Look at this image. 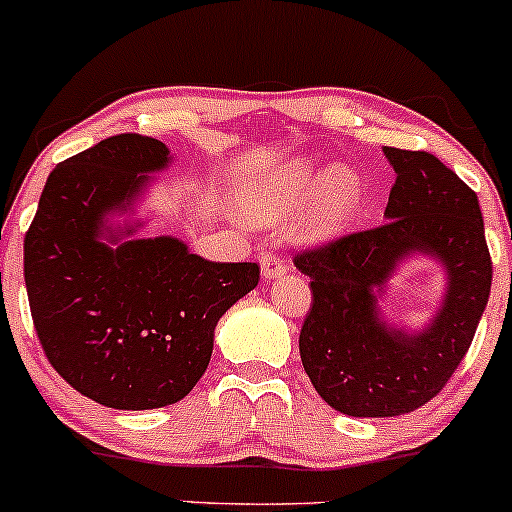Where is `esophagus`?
Instances as JSON below:
<instances>
[{
    "label": "esophagus",
    "mask_w": 512,
    "mask_h": 512,
    "mask_svg": "<svg viewBox=\"0 0 512 512\" xmlns=\"http://www.w3.org/2000/svg\"><path fill=\"white\" fill-rule=\"evenodd\" d=\"M258 263H261V275H263V278H266V280L280 278V275H283V273L287 271V266H285L283 258L271 254V251H266V254L258 256Z\"/></svg>",
    "instance_id": "esophagus-1"
}]
</instances>
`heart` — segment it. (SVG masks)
Listing matches in <instances>:
<instances>
[{
  "mask_svg": "<svg viewBox=\"0 0 512 512\" xmlns=\"http://www.w3.org/2000/svg\"><path fill=\"white\" fill-rule=\"evenodd\" d=\"M297 212L295 229L302 239H336L350 225L363 203V181L346 164L321 169L312 159H287L246 183L237 195V210L256 225H273L290 210Z\"/></svg>",
  "mask_w": 512,
  "mask_h": 512,
  "instance_id": "b5f03b06",
  "label": "heart"
}]
</instances>
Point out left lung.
I'll return each mask as SVG.
<instances>
[{"mask_svg":"<svg viewBox=\"0 0 512 512\" xmlns=\"http://www.w3.org/2000/svg\"><path fill=\"white\" fill-rule=\"evenodd\" d=\"M396 181L384 225L304 251L312 309L300 331L307 377L331 409L355 418L416 411L467 355L491 292L479 198L428 152L384 147ZM413 257L443 268L446 290L421 327L383 309L393 275Z\"/></svg>","mask_w":512,"mask_h":512,"instance_id":"left-lung-1","label":"left lung"}]
</instances>
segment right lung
Here are the masks:
<instances>
[{"instance_id": "obj_1", "label": "right lung", "mask_w": 512, "mask_h": 512, "mask_svg": "<svg viewBox=\"0 0 512 512\" xmlns=\"http://www.w3.org/2000/svg\"><path fill=\"white\" fill-rule=\"evenodd\" d=\"M164 142L101 140L57 164L24 241L36 333L57 375L118 411L176 404L205 375L215 326L258 285L256 263H215L171 234L140 237Z\"/></svg>"}]
</instances>
